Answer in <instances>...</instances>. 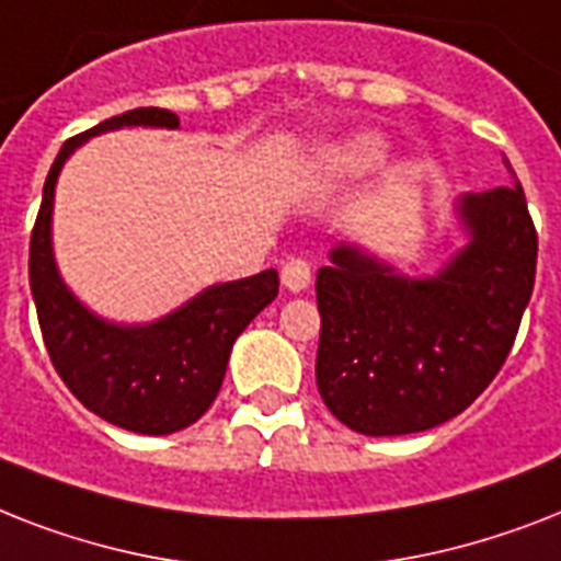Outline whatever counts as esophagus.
<instances>
[{
	"mask_svg": "<svg viewBox=\"0 0 561 561\" xmlns=\"http://www.w3.org/2000/svg\"><path fill=\"white\" fill-rule=\"evenodd\" d=\"M282 285L288 290H294V294L306 290L308 285H311V264L302 262V259H290V262H285V267H282Z\"/></svg>",
	"mask_w": 561,
	"mask_h": 561,
	"instance_id": "1",
	"label": "esophagus"
}]
</instances>
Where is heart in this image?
<instances>
[{"label": "heart", "mask_w": 561, "mask_h": 561, "mask_svg": "<svg viewBox=\"0 0 561 561\" xmlns=\"http://www.w3.org/2000/svg\"><path fill=\"white\" fill-rule=\"evenodd\" d=\"M383 162V142L378 136H358L350 142L332 145L320 153L314 165V183L323 188L341 186L373 174Z\"/></svg>", "instance_id": "1"}]
</instances>
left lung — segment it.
<instances>
[{
    "mask_svg": "<svg viewBox=\"0 0 561 561\" xmlns=\"http://www.w3.org/2000/svg\"><path fill=\"white\" fill-rule=\"evenodd\" d=\"M457 215L469 244L436 276H401L352 244L334 247L332 264L317 271V390L358 434L443 425L513 350L539 255L522 183L462 194Z\"/></svg>",
    "mask_w": 561,
    "mask_h": 561,
    "instance_id": "left-lung-1",
    "label": "left lung"
}]
</instances>
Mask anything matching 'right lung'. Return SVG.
I'll return each mask as SVG.
<instances>
[{
    "label": "right lung",
    "instance_id": "right-lung-1",
    "mask_svg": "<svg viewBox=\"0 0 561 561\" xmlns=\"http://www.w3.org/2000/svg\"><path fill=\"white\" fill-rule=\"evenodd\" d=\"M116 127H180L171 110L136 107L66 139L51 162L28 250V279L43 341L57 375L83 408L134 434L183 431L209 410L227 375L232 343L279 294V273L262 271L201 290L157 323L116 325L78 302L51 253V206L64 162L90 136Z\"/></svg>",
    "mask_w": 561,
    "mask_h": 561
}]
</instances>
